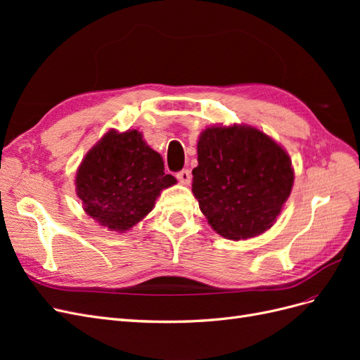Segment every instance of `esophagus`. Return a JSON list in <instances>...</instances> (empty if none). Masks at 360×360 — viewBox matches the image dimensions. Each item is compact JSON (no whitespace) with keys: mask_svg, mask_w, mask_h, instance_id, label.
<instances>
[{"mask_svg":"<svg viewBox=\"0 0 360 360\" xmlns=\"http://www.w3.org/2000/svg\"><path fill=\"white\" fill-rule=\"evenodd\" d=\"M177 180L181 183V184H189L191 180H192V176H191V171L189 169H181L176 174Z\"/></svg>","mask_w":360,"mask_h":360,"instance_id":"34e87169","label":"esophagus"}]
</instances>
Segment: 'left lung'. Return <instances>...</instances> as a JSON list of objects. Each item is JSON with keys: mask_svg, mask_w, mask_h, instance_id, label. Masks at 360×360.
<instances>
[{"mask_svg": "<svg viewBox=\"0 0 360 360\" xmlns=\"http://www.w3.org/2000/svg\"><path fill=\"white\" fill-rule=\"evenodd\" d=\"M192 176L201 212L213 230L230 240L269 230L294 181L287 151L261 130L237 124L204 130Z\"/></svg>", "mask_w": 360, "mask_h": 360, "instance_id": "left-lung-1", "label": "left lung"}]
</instances>
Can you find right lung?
Returning <instances> with one entry per match:
<instances>
[{"label":"right lung","instance_id":"1","mask_svg":"<svg viewBox=\"0 0 360 360\" xmlns=\"http://www.w3.org/2000/svg\"><path fill=\"white\" fill-rule=\"evenodd\" d=\"M176 183L138 130H110L85 155L75 180L85 213L120 233L144 219L160 191Z\"/></svg>","mask_w":360,"mask_h":360}]
</instances>
